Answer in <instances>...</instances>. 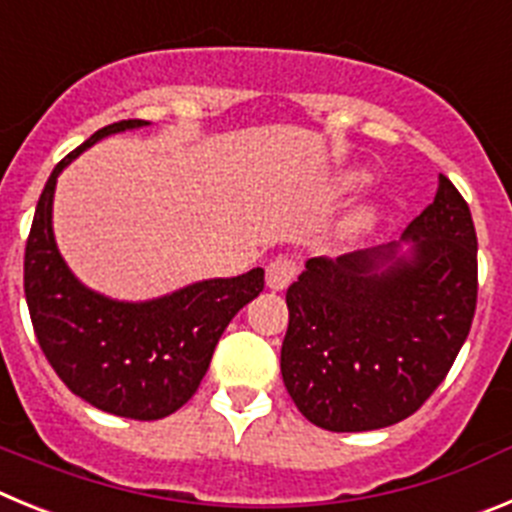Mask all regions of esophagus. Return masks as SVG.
Returning <instances> with one entry per match:
<instances>
[{
	"instance_id": "34e87169",
	"label": "esophagus",
	"mask_w": 512,
	"mask_h": 512,
	"mask_svg": "<svg viewBox=\"0 0 512 512\" xmlns=\"http://www.w3.org/2000/svg\"><path fill=\"white\" fill-rule=\"evenodd\" d=\"M298 275V265L296 260H290V257H275L270 265H267V288L270 290H285Z\"/></svg>"
}]
</instances>
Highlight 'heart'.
<instances>
[{
    "instance_id": "1",
    "label": "heart",
    "mask_w": 512,
    "mask_h": 512,
    "mask_svg": "<svg viewBox=\"0 0 512 512\" xmlns=\"http://www.w3.org/2000/svg\"><path fill=\"white\" fill-rule=\"evenodd\" d=\"M367 181H370V176H367L365 170L352 168V170H344V173H339V178H336V188H339V191H354V188L365 186ZM377 219H380V206H375V204L359 206V209L349 216L347 224H344V232H347L349 237L365 234L367 229L375 227Z\"/></svg>"
}]
</instances>
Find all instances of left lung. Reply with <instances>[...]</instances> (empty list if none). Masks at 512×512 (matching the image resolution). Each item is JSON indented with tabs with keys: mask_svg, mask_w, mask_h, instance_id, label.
Listing matches in <instances>:
<instances>
[{
	"mask_svg": "<svg viewBox=\"0 0 512 512\" xmlns=\"http://www.w3.org/2000/svg\"><path fill=\"white\" fill-rule=\"evenodd\" d=\"M280 372L298 411L352 434L413 416L454 365L477 303V234L439 176L400 242L311 257L285 293Z\"/></svg>",
	"mask_w": 512,
	"mask_h": 512,
	"instance_id": "8db88e82",
	"label": "left lung"
}]
</instances>
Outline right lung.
<instances>
[{"label": "right lung", "instance_id": "1", "mask_svg": "<svg viewBox=\"0 0 512 512\" xmlns=\"http://www.w3.org/2000/svg\"><path fill=\"white\" fill-rule=\"evenodd\" d=\"M147 124H109L55 165L25 250L27 308L53 370L73 395L135 421H158L191 400L229 321L265 285V270L252 267L237 278L196 280L150 301H119L73 275L53 234L58 176L104 137Z\"/></svg>", "mask_w": 512, "mask_h": 512}]
</instances>
